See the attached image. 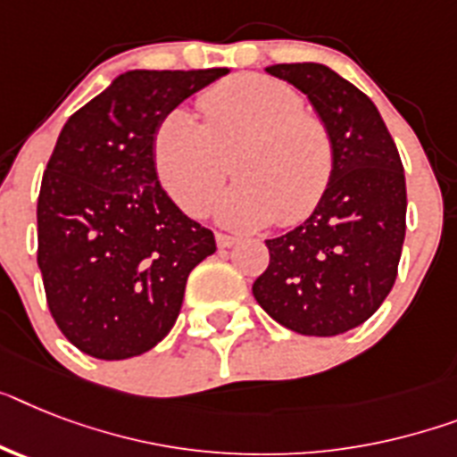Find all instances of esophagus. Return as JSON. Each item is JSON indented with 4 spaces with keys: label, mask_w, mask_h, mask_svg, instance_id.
<instances>
[{
    "label": "esophagus",
    "mask_w": 457,
    "mask_h": 457,
    "mask_svg": "<svg viewBox=\"0 0 457 457\" xmlns=\"http://www.w3.org/2000/svg\"><path fill=\"white\" fill-rule=\"evenodd\" d=\"M217 245H220L221 250H226V247H233V245L237 243L236 236H226V233H217Z\"/></svg>",
    "instance_id": "1"
}]
</instances>
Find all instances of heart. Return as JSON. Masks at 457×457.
<instances>
[{"label": "heart", "mask_w": 457, "mask_h": 457, "mask_svg": "<svg viewBox=\"0 0 457 457\" xmlns=\"http://www.w3.org/2000/svg\"><path fill=\"white\" fill-rule=\"evenodd\" d=\"M292 86L240 74L198 97L203 123L170 109L152 137L161 187L182 212L210 210L228 175L237 182L220 203L221 221L262 226L278 217L299 224L320 205L334 175V142L318 116L303 112Z\"/></svg>", "instance_id": "1"}]
</instances>
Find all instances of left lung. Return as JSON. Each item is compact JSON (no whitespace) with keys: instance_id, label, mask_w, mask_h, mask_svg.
I'll return each instance as SVG.
<instances>
[{"instance_id":"obj_1","label":"left lung","mask_w":457,"mask_h":457,"mask_svg":"<svg viewBox=\"0 0 457 457\" xmlns=\"http://www.w3.org/2000/svg\"><path fill=\"white\" fill-rule=\"evenodd\" d=\"M299 88L334 142V175L312 214L266 240L270 262L252 285L263 311L303 337H338L367 322L397 278L406 179L395 139L360 88L318 62L270 65Z\"/></svg>"}]
</instances>
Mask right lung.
Listing matches in <instances>:
<instances>
[{"label":"right lung","mask_w":457,"mask_h":457,"mask_svg":"<svg viewBox=\"0 0 457 457\" xmlns=\"http://www.w3.org/2000/svg\"><path fill=\"white\" fill-rule=\"evenodd\" d=\"M224 74L126 71L60 130L37 203V263L53 320L86 355L128 360L163 341L188 273L217 250L158 182L152 137L170 109Z\"/></svg>","instance_id":"obj_1"}]
</instances>
